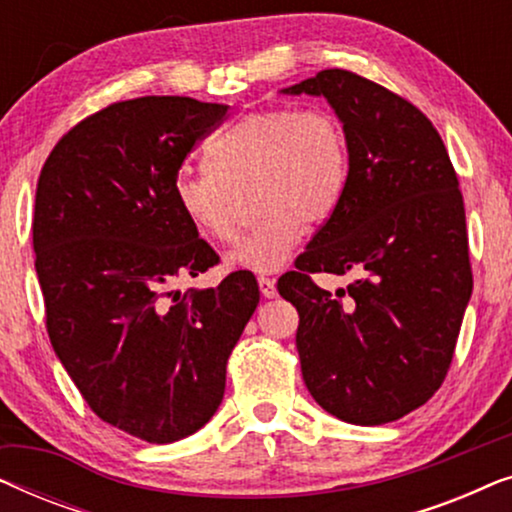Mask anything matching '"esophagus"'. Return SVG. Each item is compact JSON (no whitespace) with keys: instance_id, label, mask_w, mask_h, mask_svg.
<instances>
[{"instance_id":"34e87169","label":"esophagus","mask_w":512,"mask_h":512,"mask_svg":"<svg viewBox=\"0 0 512 512\" xmlns=\"http://www.w3.org/2000/svg\"><path fill=\"white\" fill-rule=\"evenodd\" d=\"M258 289H261L263 298H275L277 296V286H275V279L270 277H258Z\"/></svg>"}]
</instances>
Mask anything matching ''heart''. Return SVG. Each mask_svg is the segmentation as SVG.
Returning a JSON list of instances; mask_svg holds the SVG:
<instances>
[{
	"label": "heart",
	"instance_id": "1",
	"mask_svg": "<svg viewBox=\"0 0 512 512\" xmlns=\"http://www.w3.org/2000/svg\"><path fill=\"white\" fill-rule=\"evenodd\" d=\"M209 167H184L174 177V200L205 240H237L244 198L256 193L261 216L230 254L233 268L275 272L307 233L342 207L349 186L345 125L328 109L270 107L240 118L207 146Z\"/></svg>",
	"mask_w": 512,
	"mask_h": 512
}]
</instances>
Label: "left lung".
I'll list each match as a JSON object with an SVG mask.
<instances>
[{"label":"left lung","mask_w":512,"mask_h":512,"mask_svg":"<svg viewBox=\"0 0 512 512\" xmlns=\"http://www.w3.org/2000/svg\"><path fill=\"white\" fill-rule=\"evenodd\" d=\"M324 95L345 125L349 186L277 289L296 305V347L314 401L342 422H396L436 394L473 291L464 198L433 123L349 69L286 88ZM354 271L335 297L312 274Z\"/></svg>","instance_id":"8db88e82"}]
</instances>
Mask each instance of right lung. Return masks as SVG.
Segmentation results:
<instances>
[{"instance_id":"add662e5","label":"right lung","mask_w":512,"mask_h":512,"mask_svg":"<svg viewBox=\"0 0 512 512\" xmlns=\"http://www.w3.org/2000/svg\"><path fill=\"white\" fill-rule=\"evenodd\" d=\"M226 104L114 102L60 137L34 198L46 331L83 401L146 443H174L219 410L226 363L261 293L251 272L179 291L219 254L174 200V177Z\"/></svg>"}]
</instances>
